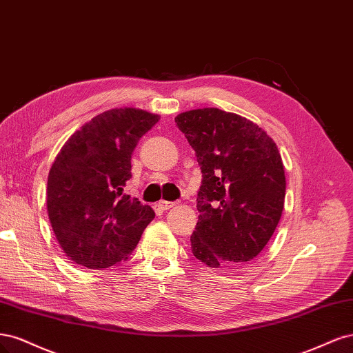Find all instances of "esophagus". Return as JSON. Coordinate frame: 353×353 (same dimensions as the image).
<instances>
[{"label":"esophagus","instance_id":"esophagus-1","mask_svg":"<svg viewBox=\"0 0 353 353\" xmlns=\"http://www.w3.org/2000/svg\"><path fill=\"white\" fill-rule=\"evenodd\" d=\"M176 205V202H170V201H160L157 203V207H158V210H161V211H167V210H170L172 207H174Z\"/></svg>","mask_w":353,"mask_h":353}]
</instances>
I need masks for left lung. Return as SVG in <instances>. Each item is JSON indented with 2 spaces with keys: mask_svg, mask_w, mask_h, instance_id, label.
<instances>
[{
  "mask_svg": "<svg viewBox=\"0 0 353 353\" xmlns=\"http://www.w3.org/2000/svg\"><path fill=\"white\" fill-rule=\"evenodd\" d=\"M174 120L202 173L192 252L214 268L243 265L265 248L281 217L286 177L277 146L255 123L219 108Z\"/></svg>",
  "mask_w": 353,
  "mask_h": 353,
  "instance_id": "8db88e82",
  "label": "left lung"
}]
</instances>
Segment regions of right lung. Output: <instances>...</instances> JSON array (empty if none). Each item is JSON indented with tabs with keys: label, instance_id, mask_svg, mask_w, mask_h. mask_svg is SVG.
Masks as SVG:
<instances>
[{
	"label": "right lung",
	"instance_id": "obj_1",
	"mask_svg": "<svg viewBox=\"0 0 353 353\" xmlns=\"http://www.w3.org/2000/svg\"><path fill=\"white\" fill-rule=\"evenodd\" d=\"M158 116L134 108L98 114L74 132L48 174L47 208L64 254L86 268L126 261L155 212L123 192L132 154Z\"/></svg>",
	"mask_w": 353,
	"mask_h": 353
}]
</instances>
